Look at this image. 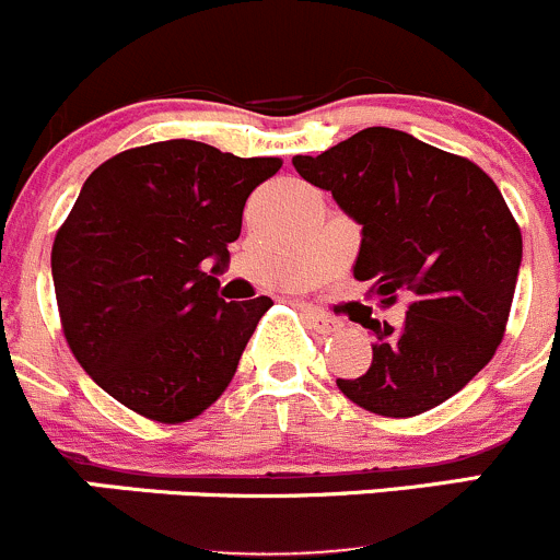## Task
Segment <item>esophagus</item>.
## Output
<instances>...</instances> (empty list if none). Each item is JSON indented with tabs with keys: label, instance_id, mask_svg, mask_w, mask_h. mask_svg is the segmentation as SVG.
<instances>
[{
	"label": "esophagus",
	"instance_id": "34e87169",
	"mask_svg": "<svg viewBox=\"0 0 560 560\" xmlns=\"http://www.w3.org/2000/svg\"><path fill=\"white\" fill-rule=\"evenodd\" d=\"M304 315H307L310 324H313L320 335H335V331L342 329V320L331 318V315H326L324 310L318 307H304Z\"/></svg>",
	"mask_w": 560,
	"mask_h": 560
}]
</instances>
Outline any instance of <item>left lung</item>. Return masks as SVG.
<instances>
[{
  "mask_svg": "<svg viewBox=\"0 0 560 560\" xmlns=\"http://www.w3.org/2000/svg\"><path fill=\"white\" fill-rule=\"evenodd\" d=\"M293 168L362 225L353 278L370 282V296L381 307L408 296L400 329L359 320L373 331V362L337 378L342 395L395 419L450 400L495 353L517 285L523 236L495 182L392 127L296 154Z\"/></svg>",
  "mask_w": 560,
  "mask_h": 560,
  "instance_id": "left-lung-1",
  "label": "left lung"
}]
</instances>
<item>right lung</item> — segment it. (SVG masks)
<instances>
[{
    "mask_svg": "<svg viewBox=\"0 0 560 560\" xmlns=\"http://www.w3.org/2000/svg\"><path fill=\"white\" fill-rule=\"evenodd\" d=\"M280 165L176 138L125 149L84 182L54 236V291L73 357L125 408L182 424L231 384L272 299L225 302L214 275L247 196Z\"/></svg>",
    "mask_w": 560,
    "mask_h": 560,
    "instance_id": "1",
    "label": "right lung"
}]
</instances>
